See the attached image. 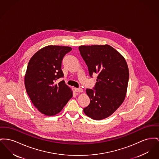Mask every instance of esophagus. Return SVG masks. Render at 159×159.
Masks as SVG:
<instances>
[{"instance_id": "34e87169", "label": "esophagus", "mask_w": 159, "mask_h": 159, "mask_svg": "<svg viewBox=\"0 0 159 159\" xmlns=\"http://www.w3.org/2000/svg\"><path fill=\"white\" fill-rule=\"evenodd\" d=\"M75 92L77 93H80L83 92V89L82 88H75Z\"/></svg>"}]
</instances>
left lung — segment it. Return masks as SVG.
I'll return each instance as SVG.
<instances>
[{
	"instance_id": "obj_1",
	"label": "left lung",
	"mask_w": 159,
	"mask_h": 159,
	"mask_svg": "<svg viewBox=\"0 0 159 159\" xmlns=\"http://www.w3.org/2000/svg\"><path fill=\"white\" fill-rule=\"evenodd\" d=\"M79 49L90 75H98L95 90H86L91 102L84 112L94 120H103L115 112L125 100L129 79L127 62L107 44L80 46Z\"/></svg>"
}]
</instances>
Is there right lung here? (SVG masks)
<instances>
[{
    "label": "right lung",
    "mask_w": 159,
    "mask_h": 159,
    "mask_svg": "<svg viewBox=\"0 0 159 159\" xmlns=\"http://www.w3.org/2000/svg\"><path fill=\"white\" fill-rule=\"evenodd\" d=\"M72 48L47 46L37 52L29 60L25 75V85L34 106L46 116L61 112L73 97V91L61 81L64 74L61 64L64 56Z\"/></svg>",
    "instance_id": "1"
}]
</instances>
